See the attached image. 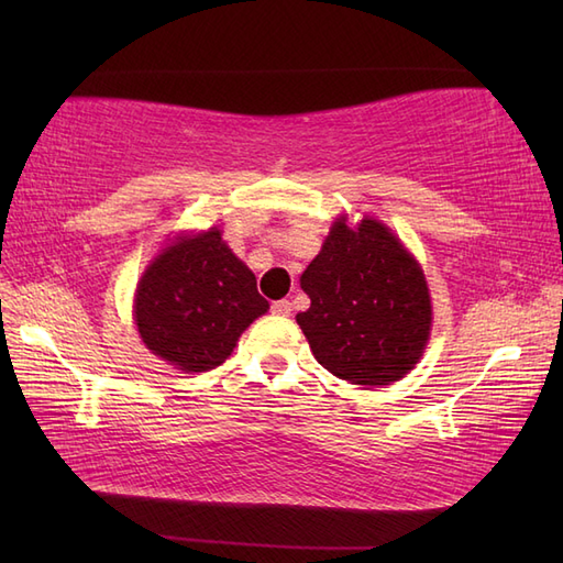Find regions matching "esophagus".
<instances>
[{"label":"esophagus","mask_w":563,"mask_h":563,"mask_svg":"<svg viewBox=\"0 0 563 563\" xmlns=\"http://www.w3.org/2000/svg\"><path fill=\"white\" fill-rule=\"evenodd\" d=\"M272 314L288 317V314H291V302H288L286 298L284 300H275V302H272Z\"/></svg>","instance_id":"obj_1"}]
</instances>
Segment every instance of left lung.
<instances>
[{
    "instance_id": "left-lung-1",
    "label": "left lung",
    "mask_w": 563,
    "mask_h": 563,
    "mask_svg": "<svg viewBox=\"0 0 563 563\" xmlns=\"http://www.w3.org/2000/svg\"><path fill=\"white\" fill-rule=\"evenodd\" d=\"M310 308L296 321L314 360L340 380L380 387L404 378L428 345L432 305L413 255L378 220L333 223L300 277Z\"/></svg>"
}]
</instances>
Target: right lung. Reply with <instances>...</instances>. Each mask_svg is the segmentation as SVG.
Listing matches in <instances>:
<instances>
[{
    "label": "right lung",
    "instance_id": "right-lung-1",
    "mask_svg": "<svg viewBox=\"0 0 563 563\" xmlns=\"http://www.w3.org/2000/svg\"><path fill=\"white\" fill-rule=\"evenodd\" d=\"M267 308L253 272L211 228L157 255L135 291L133 312L147 350L180 371H211Z\"/></svg>",
    "mask_w": 563,
    "mask_h": 563
}]
</instances>
